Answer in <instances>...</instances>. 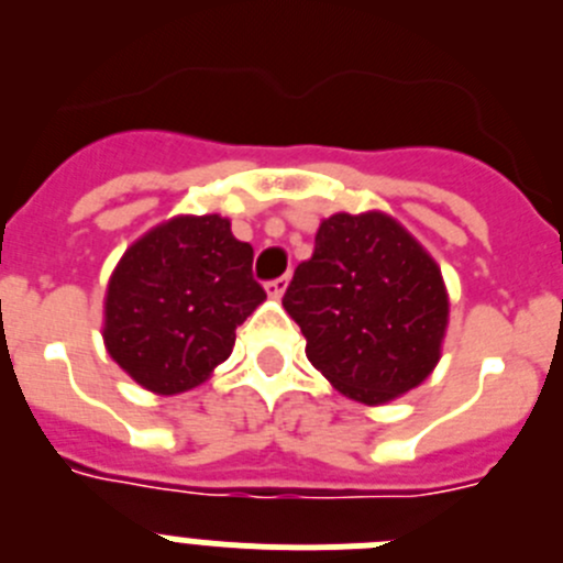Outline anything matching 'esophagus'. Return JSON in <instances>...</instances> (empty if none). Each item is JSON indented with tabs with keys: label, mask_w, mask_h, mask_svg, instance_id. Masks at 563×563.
Wrapping results in <instances>:
<instances>
[{
	"label": "esophagus",
	"mask_w": 563,
	"mask_h": 563,
	"mask_svg": "<svg viewBox=\"0 0 563 563\" xmlns=\"http://www.w3.org/2000/svg\"><path fill=\"white\" fill-rule=\"evenodd\" d=\"M287 285H290V278H287V276H278V278H273V282H267V296H273V298H282V296H285Z\"/></svg>",
	"instance_id": "1"
}]
</instances>
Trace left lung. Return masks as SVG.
<instances>
[{
    "instance_id": "left-lung-1",
    "label": "left lung",
    "mask_w": 563,
    "mask_h": 563,
    "mask_svg": "<svg viewBox=\"0 0 563 563\" xmlns=\"http://www.w3.org/2000/svg\"><path fill=\"white\" fill-rule=\"evenodd\" d=\"M307 357L341 395L380 406L434 372L449 292L426 247L389 213H332L282 298Z\"/></svg>"
}]
</instances>
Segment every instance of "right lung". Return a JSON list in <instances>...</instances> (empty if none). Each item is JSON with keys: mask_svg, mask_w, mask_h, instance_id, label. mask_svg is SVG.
Segmentation results:
<instances>
[{"mask_svg": "<svg viewBox=\"0 0 563 563\" xmlns=\"http://www.w3.org/2000/svg\"><path fill=\"white\" fill-rule=\"evenodd\" d=\"M253 247L220 213L174 217L121 256L103 301L112 361L154 395H180L228 361L236 327L265 301Z\"/></svg>", "mask_w": 563, "mask_h": 563, "instance_id": "right-lung-1", "label": "right lung"}]
</instances>
